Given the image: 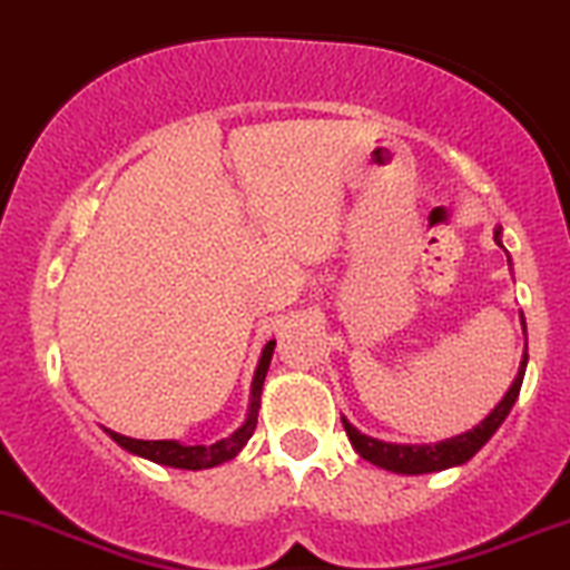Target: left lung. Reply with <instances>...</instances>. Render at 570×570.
Returning a JSON list of instances; mask_svg holds the SVG:
<instances>
[{
  "label": "left lung",
  "instance_id": "obj_1",
  "mask_svg": "<svg viewBox=\"0 0 570 570\" xmlns=\"http://www.w3.org/2000/svg\"><path fill=\"white\" fill-rule=\"evenodd\" d=\"M501 230H495V242H499ZM501 245V242H499ZM523 373H527V353H523V362L521 370H518L515 381H512L510 392L501 397L499 406L476 425L471 432L465 434H456V438L443 440V443H434V445H395V443H384V440H375L362 434L358 429H353L345 417H342V425H345L347 438H351L353 449L358 451V456L373 465L384 468V471L392 473H406V476H417V473H434V471H445V468H454L462 465V462L471 460L484 443L495 434L501 423L507 420L510 414L512 403L518 401V392H521L523 384Z\"/></svg>",
  "mask_w": 570,
  "mask_h": 570
}]
</instances>
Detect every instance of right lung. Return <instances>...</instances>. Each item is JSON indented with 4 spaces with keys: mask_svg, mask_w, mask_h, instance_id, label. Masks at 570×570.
<instances>
[{
    "mask_svg": "<svg viewBox=\"0 0 570 570\" xmlns=\"http://www.w3.org/2000/svg\"><path fill=\"white\" fill-rule=\"evenodd\" d=\"M275 351V340H269L264 345L262 358H258L256 375H253V392H250V412H247V420L242 429H236L230 438L219 440L214 445H180L175 440H132L125 438V434H108L114 438V443H119L121 449L130 451V454L145 456V460L158 462V465H169V468H180V471H203V468H217L223 462L234 460L242 449H245L247 440L253 438L256 432V420H258V406H262V386H264V375H267L269 358H273Z\"/></svg>",
    "mask_w": 570,
    "mask_h": 570,
    "instance_id": "add662e5",
    "label": "right lung"
}]
</instances>
